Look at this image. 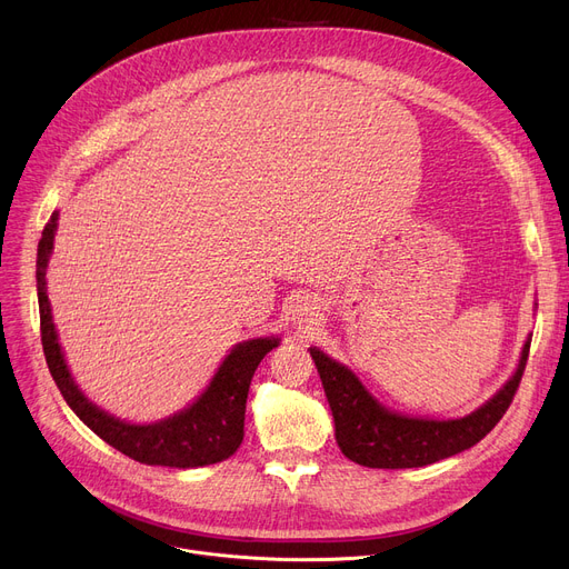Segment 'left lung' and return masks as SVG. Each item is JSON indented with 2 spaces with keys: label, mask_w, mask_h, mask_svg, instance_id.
<instances>
[{
  "label": "left lung",
  "mask_w": 569,
  "mask_h": 569,
  "mask_svg": "<svg viewBox=\"0 0 569 569\" xmlns=\"http://www.w3.org/2000/svg\"><path fill=\"white\" fill-rule=\"evenodd\" d=\"M330 401L341 452L367 468H422L480 442L510 408L526 371L530 339L515 376L482 408L461 420H420L380 406L350 369L309 348Z\"/></svg>",
  "instance_id": "left-lung-1"
}]
</instances>
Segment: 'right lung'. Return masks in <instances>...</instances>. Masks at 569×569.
Segmentation results:
<instances>
[{
  "label": "right lung",
  "instance_id": "right-lung-1",
  "mask_svg": "<svg viewBox=\"0 0 569 569\" xmlns=\"http://www.w3.org/2000/svg\"><path fill=\"white\" fill-rule=\"evenodd\" d=\"M57 212L41 232L37 251V290L41 316V343L46 362L59 392L80 420L103 438L114 450L147 466L198 468L226 461L237 452L244 438V412L251 378L262 357L279 346L277 337L237 343L219 367L217 376L193 406L157 425H129L84 399L64 362L62 346L57 341L46 290V267L52 253Z\"/></svg>",
  "mask_w": 569,
  "mask_h": 569
}]
</instances>
